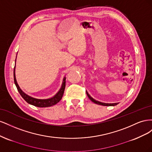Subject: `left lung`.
<instances>
[{"label":"left lung","instance_id":"obj_1","mask_svg":"<svg viewBox=\"0 0 152 152\" xmlns=\"http://www.w3.org/2000/svg\"><path fill=\"white\" fill-rule=\"evenodd\" d=\"M86 93H87V96H88L89 97V98L92 101V102H93V103H96V104H100V105H103V106H115V105H117L118 103H102V102H98V101H96V100H95L94 99H93V98L91 97V96L89 94V93H87V92H86Z\"/></svg>","mask_w":152,"mask_h":152}]
</instances>
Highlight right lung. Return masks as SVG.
<instances>
[{
    "label": "right lung",
    "mask_w": 152,
    "mask_h": 152,
    "mask_svg": "<svg viewBox=\"0 0 152 152\" xmlns=\"http://www.w3.org/2000/svg\"><path fill=\"white\" fill-rule=\"evenodd\" d=\"M15 62H16V61H15ZM15 65H16V63H15ZM15 67H16V66H15V68H14V80H15V84L17 87V89H18V92H19L20 94L22 96V98H23L27 103L31 104V105H34V106H35V107L43 108V107H51V106H53L54 104H56V103H58L59 101L61 99L63 93H64V91H65V84H66V77H65L63 78V83H62L60 89H59L58 93L54 96H53L52 98H50L48 99H37V98H35L31 97V96L26 94L20 89L19 85H18L17 83L16 79Z\"/></svg>",
    "instance_id": "add662e5"
}]
</instances>
